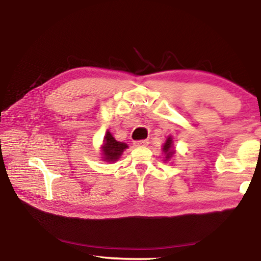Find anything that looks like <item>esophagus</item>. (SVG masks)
<instances>
[{"mask_svg":"<svg viewBox=\"0 0 261 261\" xmlns=\"http://www.w3.org/2000/svg\"><path fill=\"white\" fill-rule=\"evenodd\" d=\"M149 144V141L147 139H143V140H135L134 141V146L135 147H145Z\"/></svg>","mask_w":261,"mask_h":261,"instance_id":"34e87169","label":"esophagus"}]
</instances>
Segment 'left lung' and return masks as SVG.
I'll return each instance as SVG.
<instances>
[{
	"mask_svg": "<svg viewBox=\"0 0 261 261\" xmlns=\"http://www.w3.org/2000/svg\"><path fill=\"white\" fill-rule=\"evenodd\" d=\"M163 152L167 154V156H165V160H168V159H170V158L174 154V150H173V140H172V138L171 137H169L168 139H167V141H165V144H164V146H163Z\"/></svg>",
	"mask_w": 261,
	"mask_h": 261,
	"instance_id": "left-lung-1",
	"label": "left lung"
}]
</instances>
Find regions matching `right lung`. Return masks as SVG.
Segmentation results:
<instances>
[{
  "mask_svg": "<svg viewBox=\"0 0 261 261\" xmlns=\"http://www.w3.org/2000/svg\"><path fill=\"white\" fill-rule=\"evenodd\" d=\"M126 148H127V145L116 141L111 135V133L107 132L105 136V145L102 147V151H103L106 160L116 161Z\"/></svg>",
  "mask_w": 261,
  "mask_h": 261,
  "instance_id": "1",
  "label": "right lung"
}]
</instances>
